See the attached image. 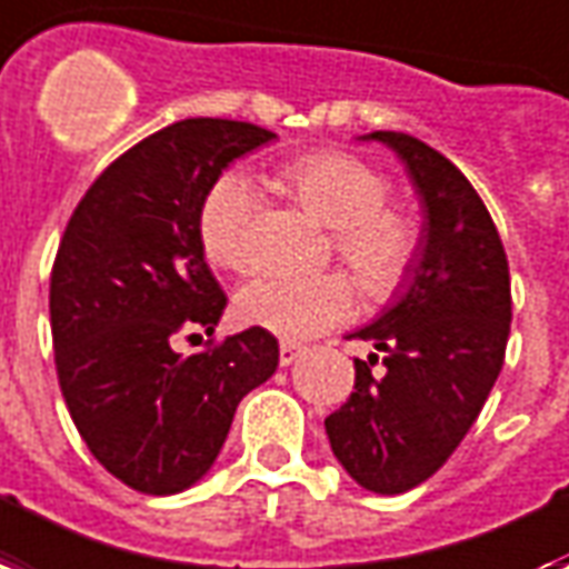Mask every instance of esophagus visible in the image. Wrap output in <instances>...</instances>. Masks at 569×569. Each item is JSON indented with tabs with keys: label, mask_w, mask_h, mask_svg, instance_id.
I'll return each instance as SVG.
<instances>
[{
	"label": "esophagus",
	"mask_w": 569,
	"mask_h": 569,
	"mask_svg": "<svg viewBox=\"0 0 569 569\" xmlns=\"http://www.w3.org/2000/svg\"><path fill=\"white\" fill-rule=\"evenodd\" d=\"M301 358V346L298 342H280V367H289Z\"/></svg>",
	"instance_id": "34e87169"
}]
</instances>
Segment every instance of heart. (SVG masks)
Returning a JSON list of instances; mask_svg holds the SVG:
<instances>
[{
  "mask_svg": "<svg viewBox=\"0 0 569 569\" xmlns=\"http://www.w3.org/2000/svg\"><path fill=\"white\" fill-rule=\"evenodd\" d=\"M277 181L333 229V247L372 295H388L406 280L418 250L409 217L388 211V181L363 160L342 151H316L286 163ZM259 190L247 176L214 181L199 208L202 250L220 268L244 271L253 262V220ZM355 286L337 274H256L236 295L238 319L283 340H307L346 322Z\"/></svg>",
  "mask_w": 569,
  "mask_h": 569,
  "instance_id": "heart-1",
  "label": "heart"
}]
</instances>
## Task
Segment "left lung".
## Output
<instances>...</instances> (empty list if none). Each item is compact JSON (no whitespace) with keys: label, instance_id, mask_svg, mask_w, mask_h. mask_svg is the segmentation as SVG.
Returning a JSON list of instances; mask_svg holds the SVG:
<instances>
[{"label":"left lung","instance_id":"8db88e82","mask_svg":"<svg viewBox=\"0 0 569 569\" xmlns=\"http://www.w3.org/2000/svg\"><path fill=\"white\" fill-rule=\"evenodd\" d=\"M400 158L420 202L418 250L393 301L349 337L385 352L355 358V390L325 418L337 462L358 487L400 496L439 471L477 420L505 363L510 271L483 199L445 154L372 130Z\"/></svg>","mask_w":569,"mask_h":569}]
</instances>
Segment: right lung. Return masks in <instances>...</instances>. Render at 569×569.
Here are the masks:
<instances>
[{"label":"right lung","instance_id":"obj_1","mask_svg":"<svg viewBox=\"0 0 569 569\" xmlns=\"http://www.w3.org/2000/svg\"><path fill=\"white\" fill-rule=\"evenodd\" d=\"M277 140L247 121L184 119L103 169L68 220L50 277L56 372L86 448L146 496H176L211 471L238 402L274 376L262 328L197 355L227 295L199 238V208L232 160Z\"/></svg>","mask_w":569,"mask_h":569}]
</instances>
